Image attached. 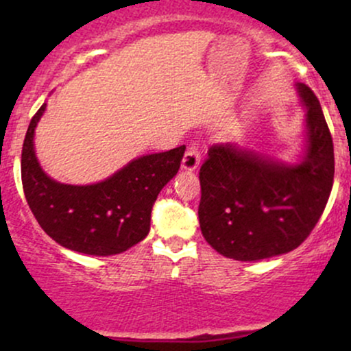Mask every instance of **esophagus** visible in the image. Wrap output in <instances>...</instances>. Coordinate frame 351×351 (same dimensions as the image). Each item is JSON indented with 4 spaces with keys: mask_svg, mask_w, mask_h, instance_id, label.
<instances>
[{
    "mask_svg": "<svg viewBox=\"0 0 351 351\" xmlns=\"http://www.w3.org/2000/svg\"><path fill=\"white\" fill-rule=\"evenodd\" d=\"M199 162H201V156H199L198 147H196L195 143H191L188 147L186 153H184L183 162H181V168H183L184 171H195L196 168L199 167Z\"/></svg>",
    "mask_w": 351,
    "mask_h": 351,
    "instance_id": "obj_1",
    "label": "esophagus"
}]
</instances>
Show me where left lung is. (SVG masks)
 I'll return each mask as SVG.
<instances>
[{
    "label": "left lung",
    "mask_w": 351,
    "mask_h": 351,
    "mask_svg": "<svg viewBox=\"0 0 351 351\" xmlns=\"http://www.w3.org/2000/svg\"><path fill=\"white\" fill-rule=\"evenodd\" d=\"M305 110L302 150L293 162L236 143L208 150L199 170V228L206 243L243 263L293 251L320 219L333 186V142L320 102L295 84Z\"/></svg>",
    "instance_id": "1"
}]
</instances>
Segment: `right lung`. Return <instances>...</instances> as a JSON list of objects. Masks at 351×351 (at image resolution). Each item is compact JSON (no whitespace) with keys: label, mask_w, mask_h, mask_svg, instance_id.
I'll return each instance as SVG.
<instances>
[{"label":"right lung","mask_w":351,"mask_h":351,"mask_svg":"<svg viewBox=\"0 0 351 351\" xmlns=\"http://www.w3.org/2000/svg\"><path fill=\"white\" fill-rule=\"evenodd\" d=\"M46 107L31 120L21 155L24 196L39 226L62 247L88 256H115L138 244L150 231L153 203L178 173L186 147L138 156L97 183H60L36 155V127Z\"/></svg>","instance_id":"1"}]
</instances>
